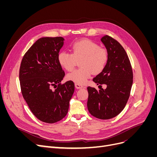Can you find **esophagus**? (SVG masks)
Returning <instances> with one entry per match:
<instances>
[{
    "label": "esophagus",
    "mask_w": 157,
    "mask_h": 157,
    "mask_svg": "<svg viewBox=\"0 0 157 157\" xmlns=\"http://www.w3.org/2000/svg\"><path fill=\"white\" fill-rule=\"evenodd\" d=\"M75 86L76 88H77V89H80V88H84V86H82V85L80 84H78V83H75Z\"/></svg>",
    "instance_id": "34e87169"
}]
</instances>
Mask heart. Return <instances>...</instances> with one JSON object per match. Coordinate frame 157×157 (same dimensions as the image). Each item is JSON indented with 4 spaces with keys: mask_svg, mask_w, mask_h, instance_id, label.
<instances>
[{
    "mask_svg": "<svg viewBox=\"0 0 157 157\" xmlns=\"http://www.w3.org/2000/svg\"><path fill=\"white\" fill-rule=\"evenodd\" d=\"M72 54L61 51L58 54V60L60 65L67 71H73L77 61L82 59V68L68 74L69 80L75 83L83 84L91 77L92 74H98L105 67L108 61V53L96 42L82 39L75 42L71 45Z\"/></svg>",
    "mask_w": 157,
    "mask_h": 157,
    "instance_id": "heart-1",
    "label": "heart"
}]
</instances>
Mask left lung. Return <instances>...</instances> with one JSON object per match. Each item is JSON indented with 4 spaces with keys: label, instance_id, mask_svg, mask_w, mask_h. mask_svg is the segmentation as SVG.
Returning a JSON list of instances; mask_svg holds the SVG:
<instances>
[{
    "label": "left lung",
    "instance_id": "left-lung-1",
    "mask_svg": "<svg viewBox=\"0 0 157 157\" xmlns=\"http://www.w3.org/2000/svg\"><path fill=\"white\" fill-rule=\"evenodd\" d=\"M108 53L105 67L94 78L98 84H106L105 89L98 90L88 87V109L99 119H110L117 116L128 100L133 83V73L129 58L119 42L106 35L101 38Z\"/></svg>",
    "mask_w": 157,
    "mask_h": 157
}]
</instances>
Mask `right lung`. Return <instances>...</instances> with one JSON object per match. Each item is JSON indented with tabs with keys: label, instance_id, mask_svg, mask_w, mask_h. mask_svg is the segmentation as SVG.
<instances>
[{
	"label": "right lung",
	"instance_id": "1",
	"mask_svg": "<svg viewBox=\"0 0 157 157\" xmlns=\"http://www.w3.org/2000/svg\"><path fill=\"white\" fill-rule=\"evenodd\" d=\"M64 40L61 36L40 38L21 63L19 76L23 97L33 115L46 123H55L66 116L75 91L71 80L60 83L65 73L58 56Z\"/></svg>",
	"mask_w": 157,
	"mask_h": 157
}]
</instances>
